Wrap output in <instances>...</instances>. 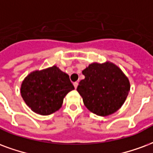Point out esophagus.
<instances>
[{
    "instance_id": "34e87169",
    "label": "esophagus",
    "mask_w": 153,
    "mask_h": 153,
    "mask_svg": "<svg viewBox=\"0 0 153 153\" xmlns=\"http://www.w3.org/2000/svg\"><path fill=\"white\" fill-rule=\"evenodd\" d=\"M78 84H79V83H78V82H74V88H77V87H78Z\"/></svg>"
}]
</instances>
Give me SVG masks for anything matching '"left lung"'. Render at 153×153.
Listing matches in <instances>:
<instances>
[{
	"mask_svg": "<svg viewBox=\"0 0 153 153\" xmlns=\"http://www.w3.org/2000/svg\"><path fill=\"white\" fill-rule=\"evenodd\" d=\"M85 76L77 91L86 107L99 116L118 110L130 91V82L123 71L113 63H92L82 71Z\"/></svg>",
	"mask_w": 153,
	"mask_h": 153,
	"instance_id": "left-lung-1",
	"label": "left lung"
}]
</instances>
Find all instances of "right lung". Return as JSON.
Segmentation results:
<instances>
[{
	"mask_svg": "<svg viewBox=\"0 0 153 153\" xmlns=\"http://www.w3.org/2000/svg\"><path fill=\"white\" fill-rule=\"evenodd\" d=\"M74 89L69 75L54 65L30 73L22 82L21 95L32 111L49 115L62 107L64 97Z\"/></svg>",
	"mask_w": 153,
	"mask_h": 153,
	"instance_id": "1",
	"label": "right lung"
}]
</instances>
